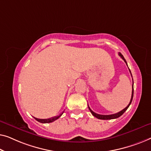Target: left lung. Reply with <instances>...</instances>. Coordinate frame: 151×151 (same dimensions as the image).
I'll use <instances>...</instances> for the list:
<instances>
[{"label":"left lung","mask_w":151,"mask_h":151,"mask_svg":"<svg viewBox=\"0 0 151 151\" xmlns=\"http://www.w3.org/2000/svg\"><path fill=\"white\" fill-rule=\"evenodd\" d=\"M118 55H119V56H120V57H121V58H122V59H123V60L124 61V62L126 63V64L127 65V61H126V60H125V59L124 58V57H123V55H122V54H121L120 52H119ZM127 66H128V65H127ZM129 71H130V70H129ZM130 73H131V71H130ZM133 88V89H132V94H131V99L130 103H129V105H127V107H125L124 109H122V111H119L118 113H116V114H111V115H101V114H98L95 113V112L93 111L92 110L90 109V107H89V105H88V108H89V109H90V111L91 113H92V115L94 116V117L97 118L98 119H101V120H111V119H115V118H118L120 117V116H122V114H124L125 111H126V110H127V109H128V107H129V105H131V102H132L133 97V88Z\"/></svg>","instance_id":"8db88e82"}]
</instances>
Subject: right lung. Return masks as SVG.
<instances>
[{"instance_id":"1","label":"right lung","mask_w":151,"mask_h":151,"mask_svg":"<svg viewBox=\"0 0 151 151\" xmlns=\"http://www.w3.org/2000/svg\"><path fill=\"white\" fill-rule=\"evenodd\" d=\"M63 113V112H62V113H61L59 116H55V117H52V118H48V119H39V118H35V117H34V118H35L37 121H38V122H41V123H50V122H54L55 120H57V119H58L61 115H62Z\"/></svg>"}]
</instances>
